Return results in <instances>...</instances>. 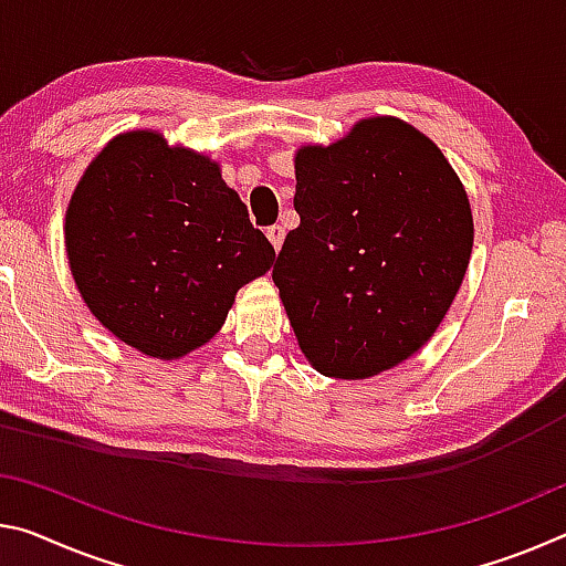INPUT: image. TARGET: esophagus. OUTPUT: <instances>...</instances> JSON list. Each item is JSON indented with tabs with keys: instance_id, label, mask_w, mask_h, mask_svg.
<instances>
[{
	"instance_id": "obj_1",
	"label": "esophagus",
	"mask_w": 566,
	"mask_h": 566,
	"mask_svg": "<svg viewBox=\"0 0 566 566\" xmlns=\"http://www.w3.org/2000/svg\"><path fill=\"white\" fill-rule=\"evenodd\" d=\"M266 239L272 241L274 249H280L282 241H284V227H280V223H274V227H269V229H266Z\"/></svg>"
}]
</instances>
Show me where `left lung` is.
<instances>
[{
	"mask_svg": "<svg viewBox=\"0 0 566 566\" xmlns=\"http://www.w3.org/2000/svg\"><path fill=\"white\" fill-rule=\"evenodd\" d=\"M294 168L300 227L272 280L302 353L327 378L390 370L428 343L459 292L469 196L436 143L398 118L302 148Z\"/></svg>",
	"mask_w": 566,
	"mask_h": 566,
	"instance_id": "obj_1",
	"label": "left lung"
}]
</instances>
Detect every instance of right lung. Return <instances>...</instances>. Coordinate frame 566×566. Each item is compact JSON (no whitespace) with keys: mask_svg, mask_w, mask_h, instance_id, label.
Segmentation results:
<instances>
[{"mask_svg":"<svg viewBox=\"0 0 566 566\" xmlns=\"http://www.w3.org/2000/svg\"><path fill=\"white\" fill-rule=\"evenodd\" d=\"M65 244L90 312L160 360L209 343L239 286L274 262L219 166L148 130L113 138L87 166Z\"/></svg>","mask_w":566,"mask_h":566,"instance_id":"1","label":"right lung"}]
</instances>
